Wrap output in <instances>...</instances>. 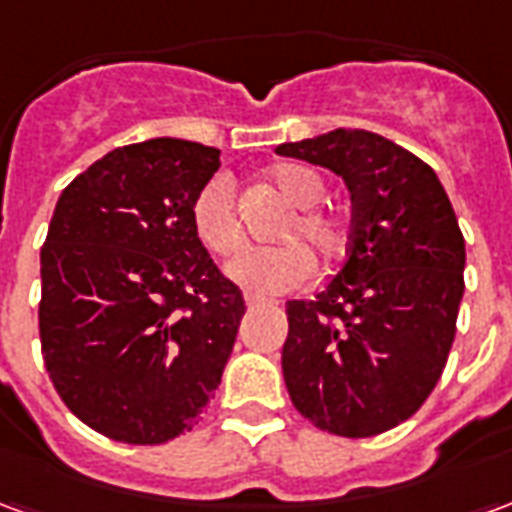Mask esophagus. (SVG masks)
Masks as SVG:
<instances>
[{"label":"esophagus","instance_id":"esophagus-1","mask_svg":"<svg viewBox=\"0 0 512 512\" xmlns=\"http://www.w3.org/2000/svg\"><path fill=\"white\" fill-rule=\"evenodd\" d=\"M274 301L263 299V296H252V293H246V307H271Z\"/></svg>","mask_w":512,"mask_h":512}]
</instances>
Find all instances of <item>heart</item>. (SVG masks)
I'll return each instance as SVG.
<instances>
[{"label":"heart","instance_id":"obj_1","mask_svg":"<svg viewBox=\"0 0 512 512\" xmlns=\"http://www.w3.org/2000/svg\"><path fill=\"white\" fill-rule=\"evenodd\" d=\"M271 183L285 200L293 205V213L282 222L277 238L288 244L246 249L227 266V277L255 296H274L299 288L312 274L310 245L321 263H334L345 252L348 227L329 208H321L326 183L318 172L301 164H279L271 169ZM191 227L213 255H233L244 244V230L235 211L233 183L224 175L205 180L191 200ZM305 246L301 247L300 244Z\"/></svg>","mask_w":512,"mask_h":512}]
</instances>
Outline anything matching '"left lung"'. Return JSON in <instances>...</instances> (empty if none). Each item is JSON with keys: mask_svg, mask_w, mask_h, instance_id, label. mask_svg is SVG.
<instances>
[{"mask_svg": "<svg viewBox=\"0 0 512 512\" xmlns=\"http://www.w3.org/2000/svg\"><path fill=\"white\" fill-rule=\"evenodd\" d=\"M277 153L337 172L354 202L340 274L285 307L288 395L315 428L378 436L417 414L444 373L463 299L461 227L436 172L373 131L337 128Z\"/></svg>", "mask_w": 512, "mask_h": 512, "instance_id": "obj_1", "label": "left lung"}]
</instances>
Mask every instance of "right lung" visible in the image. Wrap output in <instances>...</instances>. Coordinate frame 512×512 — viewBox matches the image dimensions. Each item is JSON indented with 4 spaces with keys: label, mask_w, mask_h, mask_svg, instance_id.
Instances as JSON below:
<instances>
[{
    "label": "right lung",
    "mask_w": 512,
    "mask_h": 512,
    "mask_svg": "<svg viewBox=\"0 0 512 512\" xmlns=\"http://www.w3.org/2000/svg\"><path fill=\"white\" fill-rule=\"evenodd\" d=\"M219 150L117 147L65 186L40 249V351L62 403L123 444L191 430L222 384L246 304L191 227Z\"/></svg>",
    "instance_id": "1"
}]
</instances>
